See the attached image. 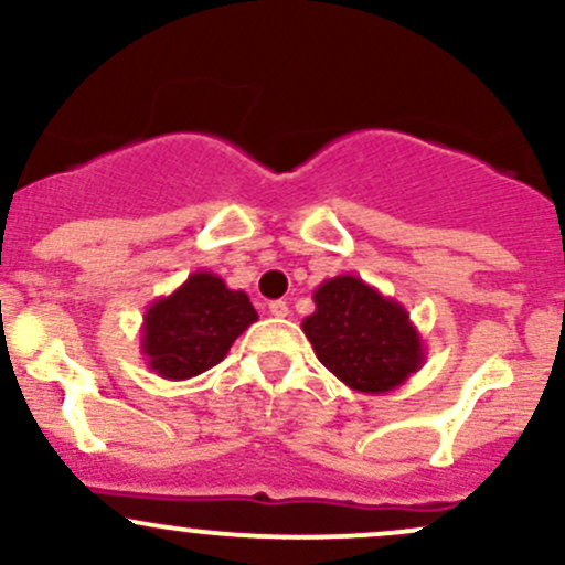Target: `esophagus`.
<instances>
[{"mask_svg": "<svg viewBox=\"0 0 565 565\" xmlns=\"http://www.w3.org/2000/svg\"><path fill=\"white\" fill-rule=\"evenodd\" d=\"M267 311L273 313V317H278V319H284V317H289V306L284 300H273L270 306H267Z\"/></svg>", "mask_w": 565, "mask_h": 565, "instance_id": "esophagus-1", "label": "esophagus"}]
</instances>
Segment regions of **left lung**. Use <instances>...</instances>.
I'll use <instances>...</instances> for the list:
<instances>
[{
	"instance_id": "left-lung-1",
	"label": "left lung",
	"mask_w": 565,
	"mask_h": 565,
	"mask_svg": "<svg viewBox=\"0 0 565 565\" xmlns=\"http://www.w3.org/2000/svg\"><path fill=\"white\" fill-rule=\"evenodd\" d=\"M313 302L317 311L300 328L349 390L384 395L423 367L425 341L406 308L362 278H328L313 289Z\"/></svg>"
}]
</instances>
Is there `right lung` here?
<instances>
[{
	"label": "right lung",
	"mask_w": 565,
	"mask_h": 565,
	"mask_svg": "<svg viewBox=\"0 0 565 565\" xmlns=\"http://www.w3.org/2000/svg\"><path fill=\"white\" fill-rule=\"evenodd\" d=\"M257 319L243 289H230L216 273L198 270L146 308L140 352L157 376L183 382L227 358L235 338Z\"/></svg>",
	"instance_id": "right-lung-1"
}]
</instances>
